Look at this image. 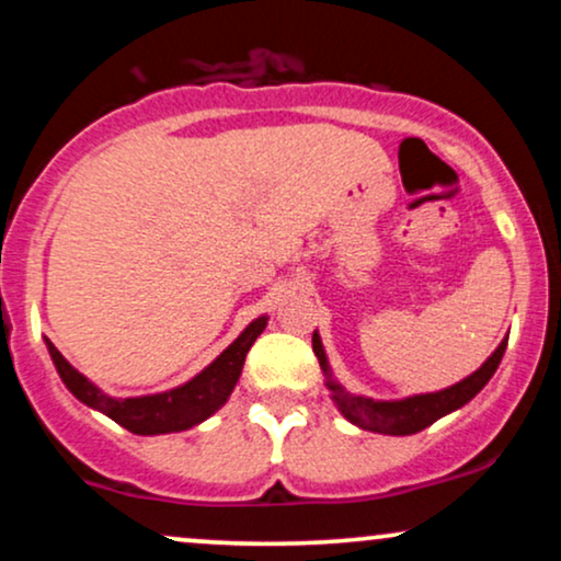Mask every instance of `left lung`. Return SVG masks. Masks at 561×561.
Listing matches in <instances>:
<instances>
[{"label":"left lung","mask_w":561,"mask_h":561,"mask_svg":"<svg viewBox=\"0 0 561 561\" xmlns=\"http://www.w3.org/2000/svg\"><path fill=\"white\" fill-rule=\"evenodd\" d=\"M506 343L508 337L501 340V345L495 347L491 358H488L474 375L461 379V382L450 385L446 390L411 396V398H403V401H375V398L351 396V392L343 390V385L334 382L330 362H327L324 345H321L319 334L313 332V353H317L321 371L327 375V388L332 390V401L337 403L340 414H343L351 424H356V427L369 430V433H382V435H414L440 420V416H446L450 411L461 409V405L472 401V398L485 388L488 379L495 375V369H499L501 358H504Z\"/></svg>","instance_id":"1"}]
</instances>
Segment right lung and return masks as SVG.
I'll use <instances>...</instances> for the list:
<instances>
[{"mask_svg": "<svg viewBox=\"0 0 561 561\" xmlns=\"http://www.w3.org/2000/svg\"><path fill=\"white\" fill-rule=\"evenodd\" d=\"M266 317L255 319L253 324L244 327L240 337H237L214 364L205 366L197 377H192L190 382L179 385V388H173L169 392H158V396H105V392L89 382L79 369H73L49 340L47 347L57 366V375H60L66 388L73 392L81 403H87L89 409L102 411V414L111 416L113 422H118L121 427H126L128 433L134 435H165L195 427V424L205 422L210 414H216V411L227 403L237 379L242 375L244 356H248V351L253 347L255 337L266 330Z\"/></svg>", "mask_w": 561, "mask_h": 561, "instance_id": "right-lung-1", "label": "right lung"}]
</instances>
